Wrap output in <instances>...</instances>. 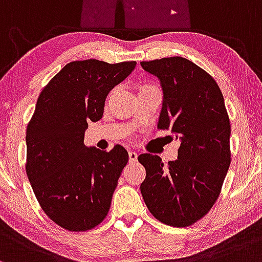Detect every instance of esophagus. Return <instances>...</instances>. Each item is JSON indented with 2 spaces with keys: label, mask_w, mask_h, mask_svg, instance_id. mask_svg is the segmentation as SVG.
<instances>
[{
  "label": "esophagus",
  "mask_w": 262,
  "mask_h": 262,
  "mask_svg": "<svg viewBox=\"0 0 262 262\" xmlns=\"http://www.w3.org/2000/svg\"><path fill=\"white\" fill-rule=\"evenodd\" d=\"M128 161H130L131 163L136 162V161H137V154H136V152H134V151L128 152Z\"/></svg>",
  "instance_id": "esophagus-1"
}]
</instances>
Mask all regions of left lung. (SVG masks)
Segmentation results:
<instances>
[{
  "instance_id": "8db88e82",
  "label": "left lung",
  "mask_w": 262,
  "mask_h": 262,
  "mask_svg": "<svg viewBox=\"0 0 262 262\" xmlns=\"http://www.w3.org/2000/svg\"><path fill=\"white\" fill-rule=\"evenodd\" d=\"M163 92L157 127L181 141L178 158L163 167L161 157L139 156L146 168L141 194L156 219L189 226L216 202L230 166V121L218 84L182 57L141 61Z\"/></svg>"
}]
</instances>
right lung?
<instances>
[{
	"instance_id": "obj_1",
	"label": "right lung",
	"mask_w": 262,
	"mask_h": 262,
	"mask_svg": "<svg viewBox=\"0 0 262 262\" xmlns=\"http://www.w3.org/2000/svg\"><path fill=\"white\" fill-rule=\"evenodd\" d=\"M136 61L68 63L46 85L27 126L26 172L38 203L55 224L86 231L106 218L128 154L84 145L88 122L99 121L108 93Z\"/></svg>"
}]
</instances>
